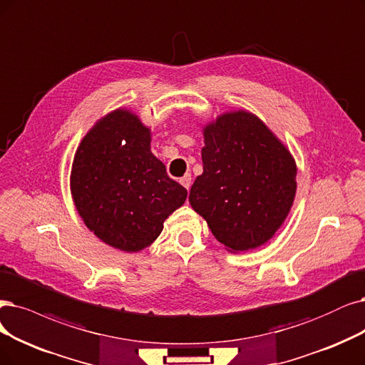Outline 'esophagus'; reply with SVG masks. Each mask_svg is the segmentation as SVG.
<instances>
[{"instance_id":"obj_1","label":"esophagus","mask_w":365,"mask_h":365,"mask_svg":"<svg viewBox=\"0 0 365 365\" xmlns=\"http://www.w3.org/2000/svg\"><path fill=\"white\" fill-rule=\"evenodd\" d=\"M180 183L186 187V190H190V187H191V174H185L183 178L180 179Z\"/></svg>"}]
</instances>
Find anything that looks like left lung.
<instances>
[{"label": "left lung", "instance_id": "left-lung-1", "mask_svg": "<svg viewBox=\"0 0 365 365\" xmlns=\"http://www.w3.org/2000/svg\"><path fill=\"white\" fill-rule=\"evenodd\" d=\"M203 135V174L191 187L192 209L228 251L266 244L293 205V156L257 115L244 110L221 114Z\"/></svg>", "mask_w": 365, "mask_h": 365}]
</instances>
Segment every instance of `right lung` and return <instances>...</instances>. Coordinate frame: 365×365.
Wrapping results in <instances>:
<instances>
[{"label": "right lung", "instance_id": "obj_1", "mask_svg": "<svg viewBox=\"0 0 365 365\" xmlns=\"http://www.w3.org/2000/svg\"><path fill=\"white\" fill-rule=\"evenodd\" d=\"M150 129L115 110L94 125L73 158L71 191L79 217L106 245L144 250L160 235L187 191L150 150Z\"/></svg>", "mask_w": 365, "mask_h": 365}]
</instances>
